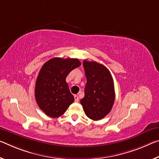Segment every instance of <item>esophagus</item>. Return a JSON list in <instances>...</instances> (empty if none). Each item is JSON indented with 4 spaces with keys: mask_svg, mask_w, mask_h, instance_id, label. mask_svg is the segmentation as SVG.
<instances>
[{
    "mask_svg": "<svg viewBox=\"0 0 159 159\" xmlns=\"http://www.w3.org/2000/svg\"><path fill=\"white\" fill-rule=\"evenodd\" d=\"M74 100H75V102H79V96L78 95H74Z\"/></svg>",
    "mask_w": 159,
    "mask_h": 159,
    "instance_id": "esophagus-1",
    "label": "esophagus"
}]
</instances>
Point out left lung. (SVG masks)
Here are the masks:
<instances>
[{
	"label": "left lung",
	"instance_id": "8db88e82",
	"mask_svg": "<svg viewBox=\"0 0 159 159\" xmlns=\"http://www.w3.org/2000/svg\"><path fill=\"white\" fill-rule=\"evenodd\" d=\"M83 65L87 82L80 104L88 117L100 120L109 114L115 102L112 75L104 65L96 61L84 60Z\"/></svg>",
	"mask_w": 159,
	"mask_h": 159
}]
</instances>
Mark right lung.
I'll list each match as a JSON object with an SVG mask.
<instances>
[{
  "mask_svg": "<svg viewBox=\"0 0 159 159\" xmlns=\"http://www.w3.org/2000/svg\"><path fill=\"white\" fill-rule=\"evenodd\" d=\"M81 64L77 59L55 57L42 66L35 84V99L42 111L57 118L74 101L66 82L68 74Z\"/></svg>",
  "mask_w": 159,
  "mask_h": 159,
  "instance_id": "1",
  "label": "right lung"
}]
</instances>
